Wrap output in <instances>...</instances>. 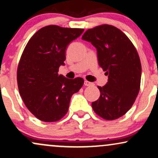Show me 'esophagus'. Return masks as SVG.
<instances>
[{"instance_id": "obj_1", "label": "esophagus", "mask_w": 158, "mask_h": 158, "mask_svg": "<svg viewBox=\"0 0 158 158\" xmlns=\"http://www.w3.org/2000/svg\"><path fill=\"white\" fill-rule=\"evenodd\" d=\"M84 85H85V86H90V85H92V83L90 82V81H85Z\"/></svg>"}]
</instances>
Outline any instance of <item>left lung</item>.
Wrapping results in <instances>:
<instances>
[{
  "label": "left lung",
  "instance_id": "obj_1",
  "mask_svg": "<svg viewBox=\"0 0 158 158\" xmlns=\"http://www.w3.org/2000/svg\"><path fill=\"white\" fill-rule=\"evenodd\" d=\"M81 39L97 48L99 66L108 76L107 84L98 86L100 97L92 102V108L107 120L119 118L138 95L142 71L138 52L130 39L112 25L89 29Z\"/></svg>",
  "mask_w": 158,
  "mask_h": 158
}]
</instances>
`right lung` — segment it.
Returning <instances> with one entry per match:
<instances>
[{"mask_svg": "<svg viewBox=\"0 0 158 158\" xmlns=\"http://www.w3.org/2000/svg\"><path fill=\"white\" fill-rule=\"evenodd\" d=\"M84 29L50 25L40 29L29 40L17 70L19 93L28 110L40 120L56 122L67 114L70 98L84 84L77 77L59 75L64 65L65 51Z\"/></svg>", "mask_w": 158, "mask_h": 158, "instance_id": "add662e5", "label": "right lung"}]
</instances>
